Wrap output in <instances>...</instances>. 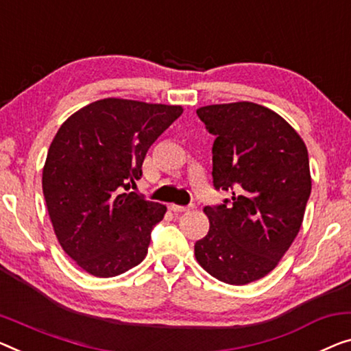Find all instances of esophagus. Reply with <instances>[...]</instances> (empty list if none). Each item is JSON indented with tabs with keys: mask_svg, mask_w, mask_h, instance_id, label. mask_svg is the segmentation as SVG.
Segmentation results:
<instances>
[{
	"mask_svg": "<svg viewBox=\"0 0 351 351\" xmlns=\"http://www.w3.org/2000/svg\"><path fill=\"white\" fill-rule=\"evenodd\" d=\"M192 208H193V205L181 206V205H175V203H171V205H170V209L173 213H186V211H189V209H192Z\"/></svg>",
	"mask_w": 351,
	"mask_h": 351,
	"instance_id": "esophagus-1",
	"label": "esophagus"
}]
</instances>
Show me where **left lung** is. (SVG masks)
I'll return each mask as SVG.
<instances>
[{
  "instance_id": "1",
  "label": "left lung",
  "mask_w": 351,
  "mask_h": 351,
  "mask_svg": "<svg viewBox=\"0 0 351 351\" xmlns=\"http://www.w3.org/2000/svg\"><path fill=\"white\" fill-rule=\"evenodd\" d=\"M216 140L213 186L232 197L206 206L209 232L197 261L230 285H245L276 268L300 232L312 181L309 154L296 130L254 102L197 110Z\"/></svg>"
}]
</instances>
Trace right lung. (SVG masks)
I'll list each match as a JSON object with an SVG mask.
<instances>
[{"label":"right lung","mask_w":351,"mask_h":351,"mask_svg":"<svg viewBox=\"0 0 351 351\" xmlns=\"http://www.w3.org/2000/svg\"><path fill=\"white\" fill-rule=\"evenodd\" d=\"M180 106L102 99L56 132L42 191L56 238L86 273L114 277L146 257L165 205L129 192L149 146L180 118Z\"/></svg>","instance_id":"right-lung-1"}]
</instances>
